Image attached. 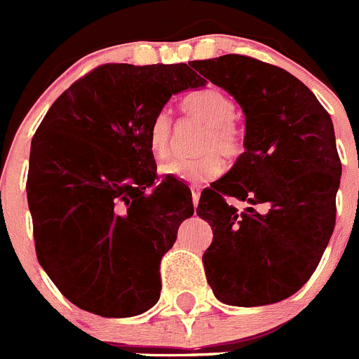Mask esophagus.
I'll list each match as a JSON object with an SVG mask.
<instances>
[{
  "mask_svg": "<svg viewBox=\"0 0 359 359\" xmlns=\"http://www.w3.org/2000/svg\"><path fill=\"white\" fill-rule=\"evenodd\" d=\"M199 196H201V192H199V189H196V187H192V203H194V207H198Z\"/></svg>",
  "mask_w": 359,
  "mask_h": 359,
  "instance_id": "34e87169",
  "label": "esophagus"
}]
</instances>
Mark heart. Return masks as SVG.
<instances>
[{
	"label": "heart",
	"mask_w": 359,
	"mask_h": 359,
	"mask_svg": "<svg viewBox=\"0 0 359 359\" xmlns=\"http://www.w3.org/2000/svg\"><path fill=\"white\" fill-rule=\"evenodd\" d=\"M182 109L187 116L207 126V131L203 133L198 145V151L205 154L190 160L169 161L161 167V174L190 185H203L223 174L224 161L217 152L228 160H236L243 152V135L233 123L237 116V102L221 88L208 86L187 95ZM172 116L165 109L160 111L149 126V151L158 161L169 158L172 149Z\"/></svg>",
	"instance_id": "obj_1"
}]
</instances>
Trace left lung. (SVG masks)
Returning a JSON list of instances; mask_svg holds the SVG:
<instances>
[{"label":"left lung","mask_w":359,"mask_h":359,"mask_svg":"<svg viewBox=\"0 0 359 359\" xmlns=\"http://www.w3.org/2000/svg\"><path fill=\"white\" fill-rule=\"evenodd\" d=\"M194 69L246 115V151L196 208L214 231L203 253L207 280L230 306L280 302L309 280L334 230L341 163L332 120L313 91L278 66L230 53L196 61ZM226 197L249 208L239 212Z\"/></svg>","instance_id":"1"}]
</instances>
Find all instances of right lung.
I'll return each mask as SVG.
<instances>
[{"label": "right lung", "mask_w": 359, "mask_h": 359, "mask_svg": "<svg viewBox=\"0 0 359 359\" xmlns=\"http://www.w3.org/2000/svg\"><path fill=\"white\" fill-rule=\"evenodd\" d=\"M199 86L187 65H102L57 98L32 138L37 261L81 309L126 318L158 302L161 257L194 207L187 185L158 183L147 133L172 95Z\"/></svg>", "instance_id": "obj_1"}]
</instances>
